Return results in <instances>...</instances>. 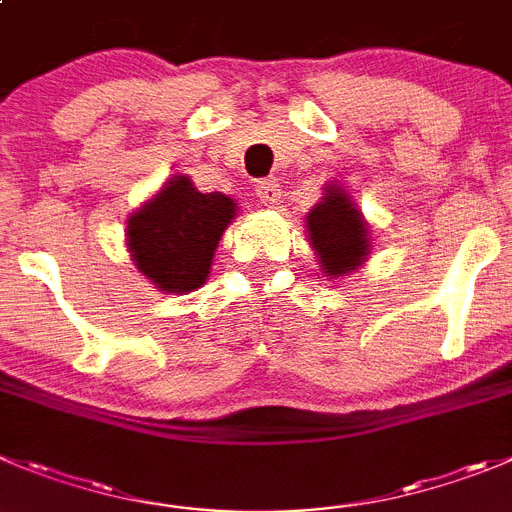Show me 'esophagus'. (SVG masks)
<instances>
[{
  "mask_svg": "<svg viewBox=\"0 0 512 512\" xmlns=\"http://www.w3.org/2000/svg\"><path fill=\"white\" fill-rule=\"evenodd\" d=\"M255 194L260 199L262 207H275L283 199V191H280V184L275 179H262L255 184Z\"/></svg>",
  "mask_w": 512,
  "mask_h": 512,
  "instance_id": "34e87169",
  "label": "esophagus"
}]
</instances>
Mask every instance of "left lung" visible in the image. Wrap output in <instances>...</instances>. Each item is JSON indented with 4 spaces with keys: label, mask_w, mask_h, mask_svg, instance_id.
Segmentation results:
<instances>
[{
    "label": "left lung",
    "mask_w": 512,
    "mask_h": 512,
    "mask_svg": "<svg viewBox=\"0 0 512 512\" xmlns=\"http://www.w3.org/2000/svg\"><path fill=\"white\" fill-rule=\"evenodd\" d=\"M305 227L326 278H343L369 260V224L341 186H326L323 202L305 214Z\"/></svg>",
    "instance_id": "1"
}]
</instances>
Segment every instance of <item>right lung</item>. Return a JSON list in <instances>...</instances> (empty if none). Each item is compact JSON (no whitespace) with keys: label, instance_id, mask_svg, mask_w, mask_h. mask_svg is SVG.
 Wrapping results in <instances>:
<instances>
[{"label":"right lung","instance_id":"obj_1","mask_svg":"<svg viewBox=\"0 0 512 512\" xmlns=\"http://www.w3.org/2000/svg\"><path fill=\"white\" fill-rule=\"evenodd\" d=\"M234 214V199L222 191L202 194L189 176L179 174L128 217V252L159 290L191 293L209 278L214 250Z\"/></svg>","mask_w":512,"mask_h":512}]
</instances>
